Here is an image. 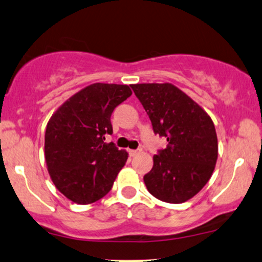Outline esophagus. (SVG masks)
<instances>
[{
  "mask_svg": "<svg viewBox=\"0 0 262 262\" xmlns=\"http://www.w3.org/2000/svg\"><path fill=\"white\" fill-rule=\"evenodd\" d=\"M139 152H141L140 148H139V150H129V155H130V157H134V156H137Z\"/></svg>",
  "mask_w": 262,
  "mask_h": 262,
  "instance_id": "34e87169",
  "label": "esophagus"
}]
</instances>
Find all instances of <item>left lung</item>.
<instances>
[{
  "mask_svg": "<svg viewBox=\"0 0 262 262\" xmlns=\"http://www.w3.org/2000/svg\"><path fill=\"white\" fill-rule=\"evenodd\" d=\"M150 117L155 134L167 139L144 177L152 196L184 203L209 181L217 160V138L211 118L171 83L132 84Z\"/></svg>",
  "mask_w": 262,
  "mask_h": 262,
  "instance_id": "obj_1",
  "label": "left lung"
}]
</instances>
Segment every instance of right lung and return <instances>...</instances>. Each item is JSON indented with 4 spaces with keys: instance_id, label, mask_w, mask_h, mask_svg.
Instances as JSON below:
<instances>
[{
    "instance_id": "obj_1",
    "label": "right lung",
    "mask_w": 262,
    "mask_h": 262,
    "mask_svg": "<svg viewBox=\"0 0 262 262\" xmlns=\"http://www.w3.org/2000/svg\"><path fill=\"white\" fill-rule=\"evenodd\" d=\"M132 95L124 84L94 83L66 100L49 120L45 157L55 187L78 204L97 202L110 192L128 158L114 142L111 114Z\"/></svg>"
}]
</instances>
